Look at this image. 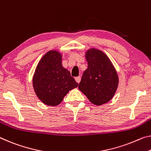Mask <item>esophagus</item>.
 Here are the masks:
<instances>
[{
	"label": "esophagus",
	"instance_id": "1",
	"mask_svg": "<svg viewBox=\"0 0 151 151\" xmlns=\"http://www.w3.org/2000/svg\"><path fill=\"white\" fill-rule=\"evenodd\" d=\"M81 76H76V77H75V81H76V83H79L80 81H81Z\"/></svg>",
	"mask_w": 151,
	"mask_h": 151
}]
</instances>
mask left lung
I'll return each instance as SVG.
<instances>
[{"mask_svg":"<svg viewBox=\"0 0 151 151\" xmlns=\"http://www.w3.org/2000/svg\"><path fill=\"white\" fill-rule=\"evenodd\" d=\"M87 69L78 88L92 104L101 106L112 99L118 85V76L111 62L101 50L92 48L86 53Z\"/></svg>","mask_w":151,"mask_h":151,"instance_id":"left-lung-1","label":"left lung"}]
</instances>
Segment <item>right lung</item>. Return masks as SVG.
<instances>
[{"label": "right lung", "mask_w": 151, "mask_h": 151, "mask_svg": "<svg viewBox=\"0 0 151 151\" xmlns=\"http://www.w3.org/2000/svg\"><path fill=\"white\" fill-rule=\"evenodd\" d=\"M33 85L37 97L47 106L60 104L63 98L78 84L70 71L62 65V55L50 51L38 63L33 78Z\"/></svg>", "instance_id": "right-lung-1"}]
</instances>
